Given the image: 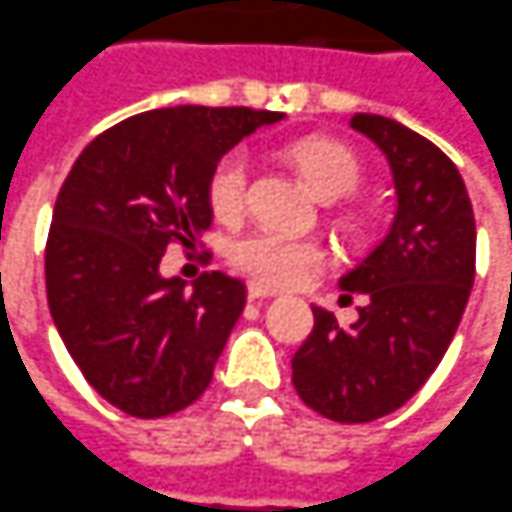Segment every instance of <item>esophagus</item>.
Wrapping results in <instances>:
<instances>
[{
  "label": "esophagus",
  "mask_w": 512,
  "mask_h": 512,
  "mask_svg": "<svg viewBox=\"0 0 512 512\" xmlns=\"http://www.w3.org/2000/svg\"><path fill=\"white\" fill-rule=\"evenodd\" d=\"M276 293L273 290H267V287H262V284H250L248 287V298L250 301H262V298H273Z\"/></svg>",
  "instance_id": "esophagus-1"
}]
</instances>
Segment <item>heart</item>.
Segmentation results:
<instances>
[{
    "instance_id": "b5f03b06",
    "label": "heart",
    "mask_w": 512,
    "mask_h": 512,
    "mask_svg": "<svg viewBox=\"0 0 512 512\" xmlns=\"http://www.w3.org/2000/svg\"><path fill=\"white\" fill-rule=\"evenodd\" d=\"M301 174L321 200H341L363 180L358 154L335 137H304L290 149ZM205 197L219 219L245 214L250 197V154L245 149L225 152L211 168ZM228 259L248 279L267 287H290L315 273L327 250L310 236H287L273 228H253L239 233L228 245Z\"/></svg>"
}]
</instances>
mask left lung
<instances>
[{"label": "left lung", "mask_w": 512, "mask_h": 512, "mask_svg": "<svg viewBox=\"0 0 512 512\" xmlns=\"http://www.w3.org/2000/svg\"><path fill=\"white\" fill-rule=\"evenodd\" d=\"M352 129L386 154L397 188L392 231L346 276L363 296L341 327L312 307L315 327L293 358L298 397L332 423H372L406 406L454 341L476 273L471 197L451 157L383 115H352Z\"/></svg>", "instance_id": "left-lung-1"}]
</instances>
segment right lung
Returning <instances> with one entry per match:
<instances>
[{
	"instance_id": "right-lung-1",
	"label": "right lung",
	"mask_w": 512,
	"mask_h": 512,
	"mask_svg": "<svg viewBox=\"0 0 512 512\" xmlns=\"http://www.w3.org/2000/svg\"><path fill=\"white\" fill-rule=\"evenodd\" d=\"M281 118L248 106L152 109L106 129L70 168L44 248L47 304L81 375L123 414L160 420L208 389L245 281L208 270L185 290L160 276V259L211 228L216 160Z\"/></svg>"
}]
</instances>
